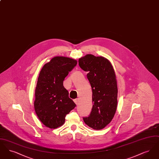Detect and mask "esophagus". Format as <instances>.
Segmentation results:
<instances>
[{"label":"esophagus","mask_w":159,"mask_h":159,"mask_svg":"<svg viewBox=\"0 0 159 159\" xmlns=\"http://www.w3.org/2000/svg\"><path fill=\"white\" fill-rule=\"evenodd\" d=\"M74 102H75V104H76V105H77V104H79V99H74Z\"/></svg>","instance_id":"1"}]
</instances>
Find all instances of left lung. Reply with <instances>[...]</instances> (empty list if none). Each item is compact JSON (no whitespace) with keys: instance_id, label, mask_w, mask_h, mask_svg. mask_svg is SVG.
<instances>
[{"instance_id":"8db88e82","label":"left lung","mask_w":159,"mask_h":159,"mask_svg":"<svg viewBox=\"0 0 159 159\" xmlns=\"http://www.w3.org/2000/svg\"><path fill=\"white\" fill-rule=\"evenodd\" d=\"M79 65L88 72L92 91L93 106L84 123L91 128H104L113 118L117 106V85L111 62L103 57L88 54L79 60Z\"/></svg>"}]
</instances>
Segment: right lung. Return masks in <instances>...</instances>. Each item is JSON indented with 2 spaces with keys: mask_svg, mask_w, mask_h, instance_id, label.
I'll return each instance as SVG.
<instances>
[{
  "mask_svg": "<svg viewBox=\"0 0 159 159\" xmlns=\"http://www.w3.org/2000/svg\"><path fill=\"white\" fill-rule=\"evenodd\" d=\"M77 63L70 58L55 57L39 73L34 107L38 118L46 127L55 129L62 126L66 115L76 107L63 81Z\"/></svg>",
  "mask_w": 159,
  "mask_h": 159,
  "instance_id": "1",
  "label": "right lung"
}]
</instances>
